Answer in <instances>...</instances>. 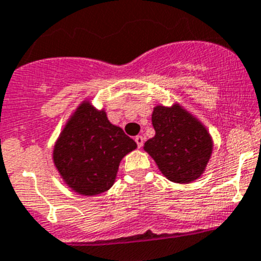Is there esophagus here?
Returning a JSON list of instances; mask_svg holds the SVG:
<instances>
[{
	"instance_id": "esophagus-1",
	"label": "esophagus",
	"mask_w": 261,
	"mask_h": 261,
	"mask_svg": "<svg viewBox=\"0 0 261 261\" xmlns=\"http://www.w3.org/2000/svg\"><path fill=\"white\" fill-rule=\"evenodd\" d=\"M135 141H136V143H137L138 147H142L143 142H145V138H143L142 136H136Z\"/></svg>"
}]
</instances>
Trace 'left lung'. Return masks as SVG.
<instances>
[{
    "label": "left lung",
    "instance_id": "8db88e82",
    "mask_svg": "<svg viewBox=\"0 0 261 261\" xmlns=\"http://www.w3.org/2000/svg\"><path fill=\"white\" fill-rule=\"evenodd\" d=\"M155 136L143 150L161 174L174 183L195 182L206 170L214 142L206 126L182 105H156L151 115Z\"/></svg>",
    "mask_w": 261,
    "mask_h": 261
}]
</instances>
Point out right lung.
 <instances>
[{"label": "right lung", "mask_w": 261, "mask_h": 261, "mask_svg": "<svg viewBox=\"0 0 261 261\" xmlns=\"http://www.w3.org/2000/svg\"><path fill=\"white\" fill-rule=\"evenodd\" d=\"M137 143L109 121L105 109L83 100L54 145L52 160L65 185L82 196H96L115 183L121 159Z\"/></svg>", "instance_id": "right-lung-1"}]
</instances>
